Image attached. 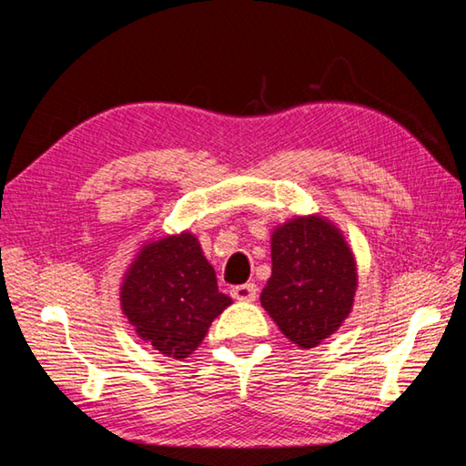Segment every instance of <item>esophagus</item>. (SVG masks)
I'll use <instances>...</instances> for the list:
<instances>
[{
	"label": "esophagus",
	"instance_id": "34e87169",
	"mask_svg": "<svg viewBox=\"0 0 466 466\" xmlns=\"http://www.w3.org/2000/svg\"><path fill=\"white\" fill-rule=\"evenodd\" d=\"M232 298L240 299V302H252L257 298V286L255 283H242V286L232 288Z\"/></svg>",
	"mask_w": 466,
	"mask_h": 466
}]
</instances>
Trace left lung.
<instances>
[{
	"instance_id": "left-lung-1",
	"label": "left lung",
	"mask_w": 466,
	"mask_h": 466,
	"mask_svg": "<svg viewBox=\"0 0 466 466\" xmlns=\"http://www.w3.org/2000/svg\"><path fill=\"white\" fill-rule=\"evenodd\" d=\"M358 267L343 232L325 216H294L271 232V278L261 306L291 343L310 350L353 309Z\"/></svg>"
}]
</instances>
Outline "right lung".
Listing matches in <instances>:
<instances>
[{
    "label": "right lung",
    "instance_id": "add662e5",
    "mask_svg": "<svg viewBox=\"0 0 466 466\" xmlns=\"http://www.w3.org/2000/svg\"><path fill=\"white\" fill-rule=\"evenodd\" d=\"M121 310L137 337L162 356L185 360L201 345L232 298L191 232L147 240L125 269Z\"/></svg>",
    "mask_w": 466,
    "mask_h": 466
}]
</instances>
